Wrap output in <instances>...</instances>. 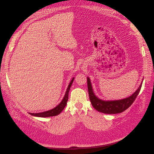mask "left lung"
I'll use <instances>...</instances> for the list:
<instances>
[{"instance_id":"8db88e82","label":"left lung","mask_w":154,"mask_h":154,"mask_svg":"<svg viewBox=\"0 0 154 154\" xmlns=\"http://www.w3.org/2000/svg\"><path fill=\"white\" fill-rule=\"evenodd\" d=\"M141 86L142 83L137 88V90L131 96L127 97V98L116 101H103L97 98L94 94L90 79L87 78L88 91L91 104L96 110L105 114H118L123 112V111L127 110L128 107L132 105L136 100L139 92H140Z\"/></svg>"}]
</instances>
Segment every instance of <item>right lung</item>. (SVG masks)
Masks as SVG:
<instances>
[{
  "mask_svg": "<svg viewBox=\"0 0 154 154\" xmlns=\"http://www.w3.org/2000/svg\"><path fill=\"white\" fill-rule=\"evenodd\" d=\"M74 78L72 79V80L70 82L69 85L68 86V88L67 89V91L66 92V94H65V96L63 97V100L62 101L61 103H60L58 105L54 108L52 110H50L46 112H40V113H30L32 116H37V117H42V118H46V117H51V116H55L58 115L65 108V106L67 105V102L68 101V96H69V91L70 90V88H71L72 83L73 82Z\"/></svg>",
  "mask_w": 154,
  "mask_h": 154,
  "instance_id": "add662e5",
  "label": "right lung"
}]
</instances>
